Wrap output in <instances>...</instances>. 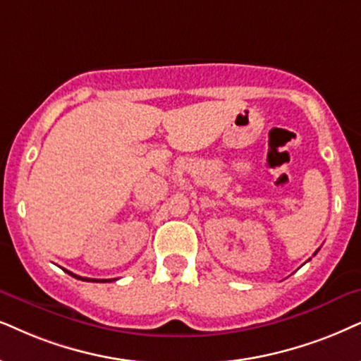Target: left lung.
Returning a JSON list of instances; mask_svg holds the SVG:
<instances>
[{
    "label": "left lung",
    "mask_w": 361,
    "mask_h": 361,
    "mask_svg": "<svg viewBox=\"0 0 361 361\" xmlns=\"http://www.w3.org/2000/svg\"><path fill=\"white\" fill-rule=\"evenodd\" d=\"M314 253H317V252H314Z\"/></svg>",
    "instance_id": "left-lung-1"
}]
</instances>
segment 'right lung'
<instances>
[{
    "label": "right lung",
    "mask_w": 361,
    "mask_h": 361,
    "mask_svg": "<svg viewBox=\"0 0 361 361\" xmlns=\"http://www.w3.org/2000/svg\"><path fill=\"white\" fill-rule=\"evenodd\" d=\"M68 275H71V276H75V278H78V280H83V281H93V283H104V281H111V280H97V278H83V276H78V275H75V273H71V271H68V270H65Z\"/></svg>",
    "instance_id": "add662e5"
}]
</instances>
